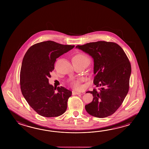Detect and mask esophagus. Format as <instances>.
Segmentation results:
<instances>
[{"label": "esophagus", "instance_id": "34e87169", "mask_svg": "<svg viewBox=\"0 0 149 149\" xmlns=\"http://www.w3.org/2000/svg\"><path fill=\"white\" fill-rule=\"evenodd\" d=\"M72 94H73V95H79V94H81V93H79V92H76V91H72Z\"/></svg>", "mask_w": 149, "mask_h": 149}]
</instances>
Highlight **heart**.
Here are the masks:
<instances>
[{
    "instance_id": "b5f03b06",
    "label": "heart",
    "mask_w": 149,
    "mask_h": 149,
    "mask_svg": "<svg viewBox=\"0 0 149 149\" xmlns=\"http://www.w3.org/2000/svg\"><path fill=\"white\" fill-rule=\"evenodd\" d=\"M72 62H79V63H88V58L85 54L81 53H78L73 56L72 58ZM84 80L83 78L78 79H73L70 81V85L73 88L76 89H79L81 88V82Z\"/></svg>"
}]
</instances>
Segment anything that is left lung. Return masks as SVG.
Wrapping results in <instances>:
<instances>
[{"instance_id":"obj_1","label":"left lung","mask_w":149,"mask_h":149,"mask_svg":"<svg viewBox=\"0 0 149 149\" xmlns=\"http://www.w3.org/2000/svg\"><path fill=\"white\" fill-rule=\"evenodd\" d=\"M78 48L94 59V84L99 88L88 91L93 101L86 105V111L96 117H107L122 104L130 88L131 65L126 54L113 42L98 41Z\"/></svg>"}]
</instances>
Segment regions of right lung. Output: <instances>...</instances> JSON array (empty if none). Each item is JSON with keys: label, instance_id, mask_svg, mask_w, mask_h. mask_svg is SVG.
I'll use <instances>...</instances> for the list:
<instances>
[{"label": "right lung", "instance_id": "obj_1", "mask_svg": "<svg viewBox=\"0 0 149 149\" xmlns=\"http://www.w3.org/2000/svg\"><path fill=\"white\" fill-rule=\"evenodd\" d=\"M74 47L53 41L32 45L26 52L20 71L21 90L29 105L38 114L55 117L63 114L72 92L62 86L55 88L49 82L56 58ZM57 89V92L54 91Z\"/></svg>", "mask_w": 149, "mask_h": 149}]
</instances>
